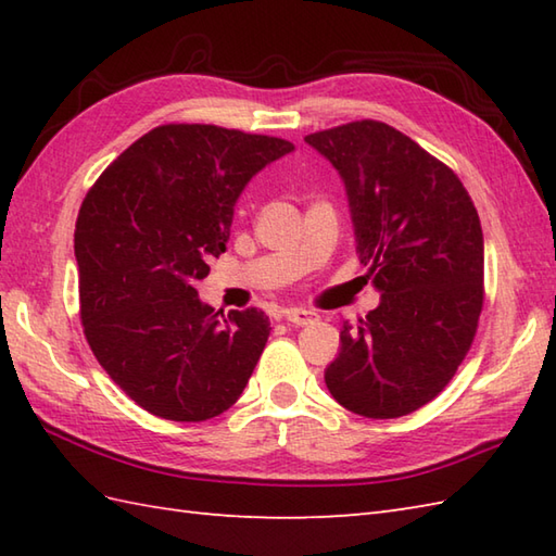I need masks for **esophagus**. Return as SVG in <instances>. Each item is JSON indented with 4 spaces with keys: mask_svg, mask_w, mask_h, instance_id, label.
Returning <instances> with one entry per match:
<instances>
[{
    "mask_svg": "<svg viewBox=\"0 0 556 556\" xmlns=\"http://www.w3.org/2000/svg\"><path fill=\"white\" fill-rule=\"evenodd\" d=\"M285 320H287V323H293L296 327H308V325H315L317 320H320V315L313 313V311L289 308V311H285Z\"/></svg>",
    "mask_w": 556,
    "mask_h": 556,
    "instance_id": "obj_1",
    "label": "esophagus"
}]
</instances>
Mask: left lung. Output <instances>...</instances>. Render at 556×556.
Returning <instances> with one entry per match:
<instances>
[{
	"label": "left lung",
	"mask_w": 556,
	"mask_h": 556,
	"mask_svg": "<svg viewBox=\"0 0 556 556\" xmlns=\"http://www.w3.org/2000/svg\"><path fill=\"white\" fill-rule=\"evenodd\" d=\"M346 184L361 263L382 291L341 327L325 382L341 406L389 420L452 382L485 301L478 210L452 167L394 126L361 119L305 136Z\"/></svg>",
	"instance_id": "left-lung-1"
}]
</instances>
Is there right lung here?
Segmentation results:
<instances>
[{
    "label": "right lung",
    "instance_id": "1",
    "mask_svg": "<svg viewBox=\"0 0 556 556\" xmlns=\"http://www.w3.org/2000/svg\"><path fill=\"white\" fill-rule=\"evenodd\" d=\"M293 150L285 138L162 124L128 146L78 210L80 323L88 346L140 408L203 422L236 404L267 337L263 311L200 303L195 281L227 251L236 198Z\"/></svg>",
    "mask_w": 556,
    "mask_h": 556
}]
</instances>
